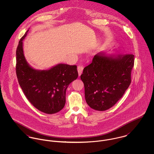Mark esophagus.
Here are the masks:
<instances>
[{
  "label": "esophagus",
  "instance_id": "esophagus-1",
  "mask_svg": "<svg viewBox=\"0 0 154 154\" xmlns=\"http://www.w3.org/2000/svg\"><path fill=\"white\" fill-rule=\"evenodd\" d=\"M78 75H79V76H80L83 72V69H84V67L82 66H78Z\"/></svg>",
  "mask_w": 154,
  "mask_h": 154
}]
</instances>
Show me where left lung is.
I'll return each instance as SVG.
<instances>
[{"label": "left lung", "instance_id": "obj_1", "mask_svg": "<svg viewBox=\"0 0 154 154\" xmlns=\"http://www.w3.org/2000/svg\"><path fill=\"white\" fill-rule=\"evenodd\" d=\"M134 57L132 54L95 55L81 75L85 100L91 109L108 110L123 97L131 83Z\"/></svg>", "mask_w": 154, "mask_h": 154}]
</instances>
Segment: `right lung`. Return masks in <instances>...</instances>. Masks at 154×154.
<instances>
[{
	"mask_svg": "<svg viewBox=\"0 0 154 154\" xmlns=\"http://www.w3.org/2000/svg\"><path fill=\"white\" fill-rule=\"evenodd\" d=\"M28 31L19 42L16 51L18 82L27 99L37 109L54 114L65 105L66 89L78 76L77 67L59 63L47 70L32 67L26 60L23 50V40Z\"/></svg>",
	"mask_w": 154,
	"mask_h": 154,
	"instance_id": "obj_1",
	"label": "right lung"
}]
</instances>
